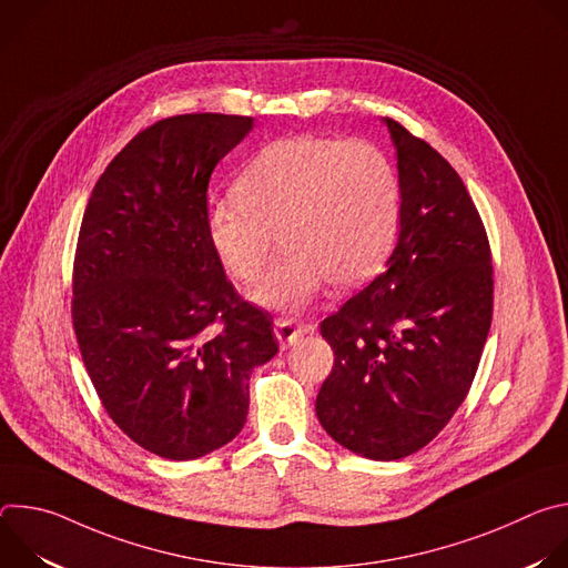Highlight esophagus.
<instances>
[{
	"mask_svg": "<svg viewBox=\"0 0 568 568\" xmlns=\"http://www.w3.org/2000/svg\"><path fill=\"white\" fill-rule=\"evenodd\" d=\"M274 326H276V328H274V331H276V339L281 342L283 348L290 346V344H294L298 337H303V335H307V333L314 331L312 323H307V321H294V318H276Z\"/></svg>",
	"mask_w": 568,
	"mask_h": 568,
	"instance_id": "34e87169",
	"label": "esophagus"
}]
</instances>
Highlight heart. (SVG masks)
<instances>
[{
	"mask_svg": "<svg viewBox=\"0 0 568 568\" xmlns=\"http://www.w3.org/2000/svg\"><path fill=\"white\" fill-rule=\"evenodd\" d=\"M235 197L209 211L211 245L226 272L263 278L276 247H287L256 301L298 312L331 281L366 283L388 258L399 226V180L368 141L296 134L267 143L235 180Z\"/></svg>",
	"mask_w": 568,
	"mask_h": 568,
	"instance_id": "b5f03b06",
	"label": "heart"
}]
</instances>
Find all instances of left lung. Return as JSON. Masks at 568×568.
<instances>
[{
	"label": "left lung",
	"mask_w": 568,
	"mask_h": 568,
	"mask_svg": "<svg viewBox=\"0 0 568 568\" xmlns=\"http://www.w3.org/2000/svg\"><path fill=\"white\" fill-rule=\"evenodd\" d=\"M384 121L397 152V245L379 276L321 321L335 364L314 407L346 449L397 460L429 445L467 397L493 323L495 270L449 161Z\"/></svg>",
	"instance_id": "left-lung-1"
}]
</instances>
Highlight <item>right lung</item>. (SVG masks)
Here are the masks:
<instances>
[{
	"label": "right lung",
	"mask_w": 568,
	"mask_h": 568,
	"mask_svg": "<svg viewBox=\"0 0 568 568\" xmlns=\"http://www.w3.org/2000/svg\"><path fill=\"white\" fill-rule=\"evenodd\" d=\"M250 130L252 116L213 112L152 123L110 161L80 224V355L114 425L161 458L233 440L254 366L278 353L270 312L235 292L209 237L211 173Z\"/></svg>",
	"instance_id": "add662e5"
}]
</instances>
